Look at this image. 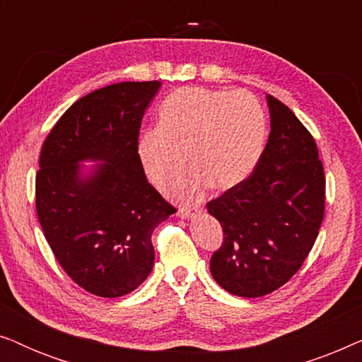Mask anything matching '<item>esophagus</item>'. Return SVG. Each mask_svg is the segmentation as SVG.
Listing matches in <instances>:
<instances>
[{
    "label": "esophagus",
    "mask_w": 362,
    "mask_h": 362,
    "mask_svg": "<svg viewBox=\"0 0 362 362\" xmlns=\"http://www.w3.org/2000/svg\"><path fill=\"white\" fill-rule=\"evenodd\" d=\"M202 207L201 206H194V207H189V206H181L180 211H177V216L182 217H191L192 214H196V212H201Z\"/></svg>",
    "instance_id": "esophagus-1"
}]
</instances>
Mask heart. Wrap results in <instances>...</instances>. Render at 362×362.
Wrapping results in <instances>:
<instances>
[{
  "label": "heart",
  "mask_w": 362,
  "mask_h": 362,
  "mask_svg": "<svg viewBox=\"0 0 362 362\" xmlns=\"http://www.w3.org/2000/svg\"><path fill=\"white\" fill-rule=\"evenodd\" d=\"M160 127L141 133L138 156L153 185L165 189L187 163L175 194L194 199L212 185L229 189L250 176L265 145L267 120L247 90L181 87L160 107Z\"/></svg>",
  "instance_id": "b5f03b06"
}]
</instances>
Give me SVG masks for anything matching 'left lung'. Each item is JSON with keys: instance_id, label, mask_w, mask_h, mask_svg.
<instances>
[{"instance_id": "8db88e82", "label": "left lung", "mask_w": 362, "mask_h": 362, "mask_svg": "<svg viewBox=\"0 0 362 362\" xmlns=\"http://www.w3.org/2000/svg\"><path fill=\"white\" fill-rule=\"evenodd\" d=\"M270 135L254 171L207 202L224 240L211 257L222 288L269 295L301 269L325 216V171L311 133L285 103L267 95Z\"/></svg>"}]
</instances>
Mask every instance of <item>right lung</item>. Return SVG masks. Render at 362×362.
<instances>
[{"label": "right lung", "mask_w": 362, "mask_h": 362, "mask_svg": "<svg viewBox=\"0 0 362 362\" xmlns=\"http://www.w3.org/2000/svg\"><path fill=\"white\" fill-rule=\"evenodd\" d=\"M161 82L112 83L78 98L44 141L36 211L64 272L88 293L117 298L138 288L155 260L156 226L176 207L146 181L138 136ZM83 159H100L82 180Z\"/></svg>", "instance_id": "right-lung-1"}]
</instances>
